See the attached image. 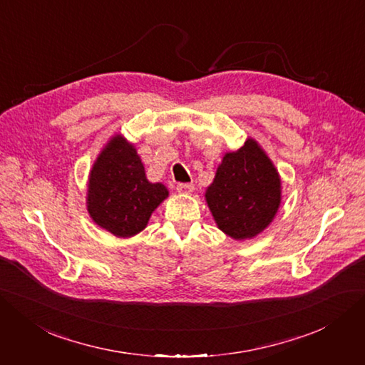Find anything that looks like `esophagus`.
<instances>
[{"label":"esophagus","mask_w":365,"mask_h":365,"mask_svg":"<svg viewBox=\"0 0 365 365\" xmlns=\"http://www.w3.org/2000/svg\"><path fill=\"white\" fill-rule=\"evenodd\" d=\"M176 190H178L180 193L189 195L195 190V185L192 182H180V184H176Z\"/></svg>","instance_id":"34e87169"}]
</instances>
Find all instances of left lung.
Returning <instances> with one entry per match:
<instances>
[{"instance_id":"left-lung-1","label":"left lung","mask_w":365,"mask_h":365,"mask_svg":"<svg viewBox=\"0 0 365 365\" xmlns=\"http://www.w3.org/2000/svg\"><path fill=\"white\" fill-rule=\"evenodd\" d=\"M217 227L242 240L269 225L280 205V178L271 160L254 140L225 153L205 193Z\"/></svg>"}]
</instances>
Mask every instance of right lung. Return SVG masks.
<instances>
[{
    "mask_svg": "<svg viewBox=\"0 0 365 365\" xmlns=\"http://www.w3.org/2000/svg\"><path fill=\"white\" fill-rule=\"evenodd\" d=\"M169 192L148 181L134 146L117 135L98 155L90 173L88 212L97 225L117 237H130L148 220Z\"/></svg>",
    "mask_w": 365,
    "mask_h": 365,
    "instance_id": "add662e5",
    "label": "right lung"
}]
</instances>
